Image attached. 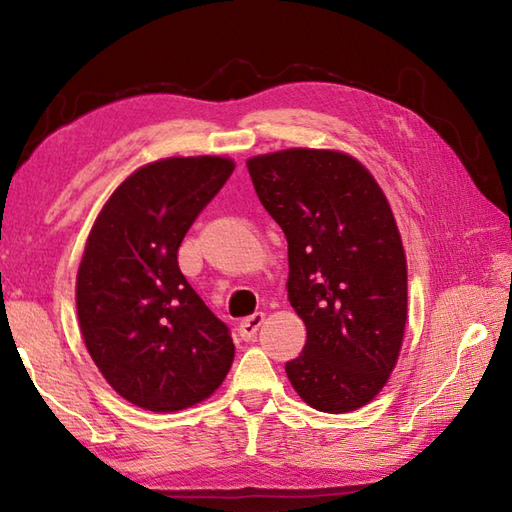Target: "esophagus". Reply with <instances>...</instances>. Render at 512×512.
Here are the masks:
<instances>
[{"instance_id":"esophagus-1","label":"esophagus","mask_w":512,"mask_h":512,"mask_svg":"<svg viewBox=\"0 0 512 512\" xmlns=\"http://www.w3.org/2000/svg\"><path fill=\"white\" fill-rule=\"evenodd\" d=\"M264 319H266V314L264 312H255V314H250V317H246L242 323H239V336H242L244 341H253L255 339V334H257V330L262 328V323H264Z\"/></svg>"}]
</instances>
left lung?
Segmentation results:
<instances>
[{"instance_id": "8db88e82", "label": "left lung", "mask_w": 512, "mask_h": 512, "mask_svg": "<svg viewBox=\"0 0 512 512\" xmlns=\"http://www.w3.org/2000/svg\"><path fill=\"white\" fill-rule=\"evenodd\" d=\"M246 167L288 239V301L306 323L288 380L317 411L361 409L387 385L407 325V257L387 195L339 149H281Z\"/></svg>"}]
</instances>
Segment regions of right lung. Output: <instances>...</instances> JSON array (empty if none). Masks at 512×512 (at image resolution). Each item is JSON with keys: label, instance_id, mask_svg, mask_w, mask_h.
Returning a JSON list of instances; mask_svg holds the SVG:
<instances>
[{"label": "right lung", "instance_id": "1", "mask_svg": "<svg viewBox=\"0 0 512 512\" xmlns=\"http://www.w3.org/2000/svg\"><path fill=\"white\" fill-rule=\"evenodd\" d=\"M235 162L171 156L138 167L96 215L76 273L94 365L132 405L171 413L209 398L233 365L226 325L180 273L178 248Z\"/></svg>", "mask_w": 512, "mask_h": 512}]
</instances>
